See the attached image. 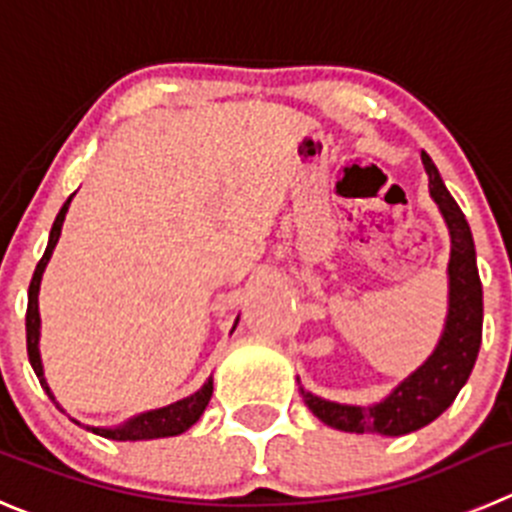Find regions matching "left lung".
I'll list each match as a JSON object with an SVG mask.
<instances>
[{"label": "left lung", "instance_id": "obj_1", "mask_svg": "<svg viewBox=\"0 0 512 512\" xmlns=\"http://www.w3.org/2000/svg\"><path fill=\"white\" fill-rule=\"evenodd\" d=\"M422 164L429 176V194L447 222L452 242L450 265H447L450 308H447L442 338L432 356L374 407L336 404L300 389L310 412L323 424L341 432H376L384 437H401L427 427L455 401L477 361L482 343V283L477 275L470 224L444 186L427 151H422Z\"/></svg>", "mask_w": 512, "mask_h": 512}]
</instances>
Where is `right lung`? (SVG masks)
<instances>
[{
  "mask_svg": "<svg viewBox=\"0 0 512 512\" xmlns=\"http://www.w3.org/2000/svg\"><path fill=\"white\" fill-rule=\"evenodd\" d=\"M70 199H73V194L68 197V202L62 204L60 214H57L55 222H52L50 240H47V250H45V255H42V260L37 262L35 275H32V283H30V293H27V356H30V364H32V369H35L37 379H40L42 389L47 391V396H50L52 401H55V396H52L50 386H47V381H45V371H42V358H40V308H37V295H40L42 272H45L47 262H50V257H52V250H55L57 240H60L62 222H65V214H68ZM237 321H240V318H237ZM237 321H234L232 331L237 328ZM212 389H214V384H212V376H209L207 384H204L199 391H194L191 396H186V399L174 401V404H169V407L151 409V412L138 414V417L128 419V422H123L121 427H113V429L111 427H90V424H80L78 419H73V422L80 424V427H85L88 432L100 434V437H105V439H116V442H138V439L176 437V434L186 432L191 424L199 422V417H202L204 409H207L209 399H212ZM55 407L60 409V412H65V409H62L57 401H55Z\"/></svg>",
  "mask_w": 512,
  "mask_h": 512,
  "instance_id": "add662e5",
  "label": "right lung"
}]
</instances>
